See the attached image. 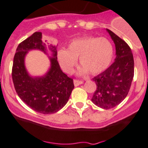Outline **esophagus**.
I'll list each match as a JSON object with an SVG mask.
<instances>
[{"mask_svg": "<svg viewBox=\"0 0 148 148\" xmlns=\"http://www.w3.org/2000/svg\"><path fill=\"white\" fill-rule=\"evenodd\" d=\"M74 85H75V86H79V85H81V84H82L83 82L82 81V80H77V79H74Z\"/></svg>", "mask_w": 148, "mask_h": 148, "instance_id": "1", "label": "esophagus"}]
</instances>
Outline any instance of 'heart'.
I'll list each match as a JSON object with an SVG mask.
<instances>
[{
	"instance_id": "heart-1",
	"label": "heart",
	"mask_w": 148,
	"mask_h": 148,
	"mask_svg": "<svg viewBox=\"0 0 148 148\" xmlns=\"http://www.w3.org/2000/svg\"><path fill=\"white\" fill-rule=\"evenodd\" d=\"M113 46L106 38L84 37L74 39L69 43L68 50L60 49L57 52L60 65L66 73H72L78 63L82 67L79 73L98 75L108 69L113 60Z\"/></svg>"
}]
</instances>
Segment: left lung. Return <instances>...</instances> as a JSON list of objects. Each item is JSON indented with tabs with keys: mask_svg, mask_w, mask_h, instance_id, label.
I'll list each match as a JSON object with an SVG mask.
<instances>
[{
	"mask_svg": "<svg viewBox=\"0 0 148 148\" xmlns=\"http://www.w3.org/2000/svg\"><path fill=\"white\" fill-rule=\"evenodd\" d=\"M116 46L114 63L93 79L97 85L91 101L97 107L108 110L119 105L126 97L134 77V58L124 40L107 29Z\"/></svg>",
	"mask_w": 148,
	"mask_h": 148,
	"instance_id": "1",
	"label": "left lung"
}]
</instances>
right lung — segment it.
<instances>
[{
	"mask_svg": "<svg viewBox=\"0 0 148 148\" xmlns=\"http://www.w3.org/2000/svg\"><path fill=\"white\" fill-rule=\"evenodd\" d=\"M41 32H36L18 45L13 58L12 79L17 95L33 110L42 114L57 113L62 109L74 88L73 79L63 73L57 61V47L50 45L53 57L51 68L44 76L32 77L25 67V57L30 50L46 53Z\"/></svg>",
	"mask_w": 148,
	"mask_h": 148,
	"instance_id": "1",
	"label": "right lung"
}]
</instances>
